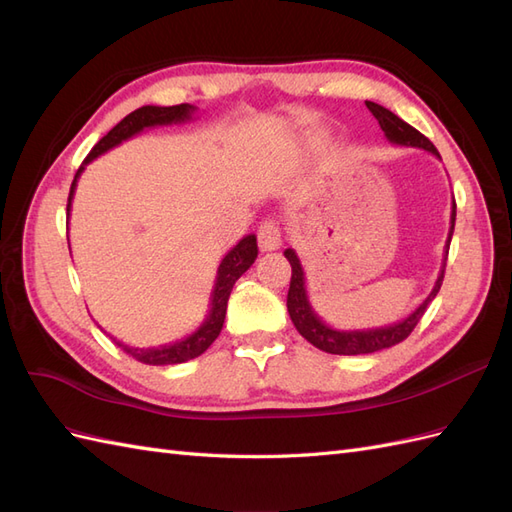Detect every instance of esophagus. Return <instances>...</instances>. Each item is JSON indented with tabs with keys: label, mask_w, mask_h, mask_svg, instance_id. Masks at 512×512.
Segmentation results:
<instances>
[{
	"label": "esophagus",
	"mask_w": 512,
	"mask_h": 512,
	"mask_svg": "<svg viewBox=\"0 0 512 512\" xmlns=\"http://www.w3.org/2000/svg\"><path fill=\"white\" fill-rule=\"evenodd\" d=\"M258 245L262 252H275L282 245V230L275 220H265L258 230Z\"/></svg>",
	"instance_id": "obj_1"
}]
</instances>
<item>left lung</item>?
I'll return each instance as SVG.
<instances>
[{
	"mask_svg": "<svg viewBox=\"0 0 512 512\" xmlns=\"http://www.w3.org/2000/svg\"><path fill=\"white\" fill-rule=\"evenodd\" d=\"M367 108L371 111L380 123V128L386 136V141L391 145H399V147H414V149H425L433 156L440 158L438 149L433 147V143L429 138H425L421 132L414 130L410 123H406L404 119H399L395 113H391L389 108H384L376 102H365ZM457 205L453 198V209H451V228H448V237H446V245H444V260L442 267L438 273V280L433 284L431 292L423 299V303L418 305L412 314H408L404 320H397L393 324H384V327H376V329H335L331 324L324 322L316 312L312 303H309V294H307V284H305V271L301 260L297 256V252L288 247L284 252V256L288 258L290 267H292V277H290V290H288V314L297 331L307 339L309 344H314L316 348L329 352V354H371L378 352L384 348H391L414 331V327L418 324V320L423 318L427 305L436 299V294L442 286L444 280V267H446V256H448V247H451V239H453V230H455V215H457Z\"/></svg>",
	"mask_w": 512,
	"mask_h": 512,
	"instance_id": "8db88e82",
	"label": "left lung"
}]
</instances>
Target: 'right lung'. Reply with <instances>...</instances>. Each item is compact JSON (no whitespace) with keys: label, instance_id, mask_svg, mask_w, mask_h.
Instances as JSON below:
<instances>
[{"label":"right lung","instance_id":"add662e5","mask_svg":"<svg viewBox=\"0 0 512 512\" xmlns=\"http://www.w3.org/2000/svg\"><path fill=\"white\" fill-rule=\"evenodd\" d=\"M196 113V106L192 104H177V106H141L136 108L134 113L123 117L117 126L108 132L104 138H100L98 145L89 151V156L83 160L81 168L76 170L74 181L70 185V196H68V218L72 211V198L76 192V183H79V177L85 170L89 162H94L102 153L108 149H113L121 145L128 138L141 134L147 128H156V126H170V123H185L192 121ZM70 245V241H68ZM258 256V243L256 235H245L232 250L222 258L218 275H215V284L211 290V299H209V312L203 320L200 327L190 333L188 337L177 339L173 344H164L156 348H132L121 344L115 339V344L126 350L130 356H134L136 361H141L145 365H175V363H185L190 359H196V356L203 354L213 342L215 337L220 335L224 327V318H226V305L228 297L232 292V286L239 280V277L254 265V260Z\"/></svg>","mask_w":512,"mask_h":512}]
</instances>
